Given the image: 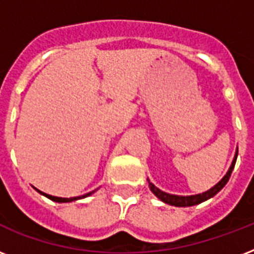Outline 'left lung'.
Returning <instances> with one entry per match:
<instances>
[{
    "label": "left lung",
    "mask_w": 254,
    "mask_h": 254,
    "mask_svg": "<svg viewBox=\"0 0 254 254\" xmlns=\"http://www.w3.org/2000/svg\"><path fill=\"white\" fill-rule=\"evenodd\" d=\"M237 154H239V149H236V153H235L233 161L232 163H231V167L228 169L227 174H225L224 177L221 178L220 182H217L216 185L213 186V187H211V189H209L208 191H205V192L196 193V195H186V196H183V195H174V193L165 192V191H162V190H159L157 186L153 185V183L147 179L149 189L151 190V192L154 193L159 200H162L163 203H166V204L169 205H174V207H191V205L200 204V203H203V201L208 200V199L215 196V195H216V193L219 192V191H220L225 185H227V182L229 181V177H231V174H232L233 169H235Z\"/></svg>",
    "instance_id": "1"
}]
</instances>
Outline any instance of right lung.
I'll use <instances>...</instances> for the list:
<instances>
[{
	"instance_id": "right-lung-1",
	"label": "right lung",
	"mask_w": 254,
	"mask_h": 254,
	"mask_svg": "<svg viewBox=\"0 0 254 254\" xmlns=\"http://www.w3.org/2000/svg\"><path fill=\"white\" fill-rule=\"evenodd\" d=\"M37 190V189H35ZM38 192L42 193L43 196L46 197H49L50 200H53V201H58V203H69V201H73V200H79V199H84V197L89 196V195H92V193L95 192V191H92V192H88V193H84V195H81V196H75V197H58V196H53V195H49V193H45V192H42V191H39V190H37Z\"/></svg>"
}]
</instances>
